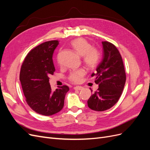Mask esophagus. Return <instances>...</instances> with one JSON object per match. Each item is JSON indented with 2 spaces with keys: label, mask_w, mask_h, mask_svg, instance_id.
Returning a JSON list of instances; mask_svg holds the SVG:
<instances>
[{
  "label": "esophagus",
  "mask_w": 150,
  "mask_h": 150,
  "mask_svg": "<svg viewBox=\"0 0 150 150\" xmlns=\"http://www.w3.org/2000/svg\"><path fill=\"white\" fill-rule=\"evenodd\" d=\"M74 89L75 90H77V91H80V90H82L83 89V88L82 87V86H76V87L74 88Z\"/></svg>",
  "instance_id": "34e87169"
}]
</instances>
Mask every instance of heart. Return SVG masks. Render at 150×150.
Listing matches in <instances>:
<instances>
[{
    "instance_id": "1",
    "label": "heart",
    "mask_w": 150,
    "mask_h": 150,
    "mask_svg": "<svg viewBox=\"0 0 150 150\" xmlns=\"http://www.w3.org/2000/svg\"><path fill=\"white\" fill-rule=\"evenodd\" d=\"M71 46L76 52L82 56L84 64L89 69H93L96 67L100 59L99 51L93 47L87 40L84 38H77L72 40ZM86 72L83 69H79L72 71L68 76V79L72 83L78 84L81 82Z\"/></svg>"
}]
</instances>
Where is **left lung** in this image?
Returning a JSON list of instances; mask_svg holds the SVG:
<instances>
[{"label": "left lung", "instance_id": "obj_1", "mask_svg": "<svg viewBox=\"0 0 150 150\" xmlns=\"http://www.w3.org/2000/svg\"><path fill=\"white\" fill-rule=\"evenodd\" d=\"M102 44L103 59L96 72L91 75L99 88L88 101V107L96 111H105L114 106L119 100L126 82L125 67L119 51L110 42Z\"/></svg>", "mask_w": 150, "mask_h": 150}]
</instances>
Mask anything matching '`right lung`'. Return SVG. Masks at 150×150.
<instances>
[{
	"mask_svg": "<svg viewBox=\"0 0 150 150\" xmlns=\"http://www.w3.org/2000/svg\"><path fill=\"white\" fill-rule=\"evenodd\" d=\"M58 44V40H51L32 49L21 69L20 81L25 101L32 110L44 116L59 112L69 90L64 85L53 92L49 82V76L55 71L52 56Z\"/></svg>",
	"mask_w": 150,
	"mask_h": 150,
	"instance_id": "1",
	"label": "right lung"
}]
</instances>
